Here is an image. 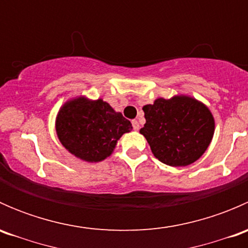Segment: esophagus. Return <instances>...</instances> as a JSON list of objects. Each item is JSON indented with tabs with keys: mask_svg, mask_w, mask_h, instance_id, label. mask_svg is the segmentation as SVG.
Masks as SVG:
<instances>
[{
	"mask_svg": "<svg viewBox=\"0 0 248 248\" xmlns=\"http://www.w3.org/2000/svg\"><path fill=\"white\" fill-rule=\"evenodd\" d=\"M132 126H133L134 131H139L140 126H139V122L137 121V120H133V121H132Z\"/></svg>",
	"mask_w": 248,
	"mask_h": 248,
	"instance_id": "1",
	"label": "esophagus"
}]
</instances>
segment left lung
Masks as SVG:
<instances>
[{
    "instance_id": "1",
    "label": "left lung",
    "mask_w": 248,
    "mask_h": 248,
    "mask_svg": "<svg viewBox=\"0 0 248 248\" xmlns=\"http://www.w3.org/2000/svg\"><path fill=\"white\" fill-rule=\"evenodd\" d=\"M146 124L140 133L162 163L185 167L202 157L211 142L215 120L206 106L188 96L157 98L142 107Z\"/></svg>"
}]
</instances>
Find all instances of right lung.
<instances>
[{
    "instance_id": "1",
    "label": "right lung",
    "mask_w": 248,
    "mask_h": 248,
    "mask_svg": "<svg viewBox=\"0 0 248 248\" xmlns=\"http://www.w3.org/2000/svg\"><path fill=\"white\" fill-rule=\"evenodd\" d=\"M132 128L131 122L103 99H72L64 103L56 117V133L61 144L86 162L106 159L122 134Z\"/></svg>"
}]
</instances>
